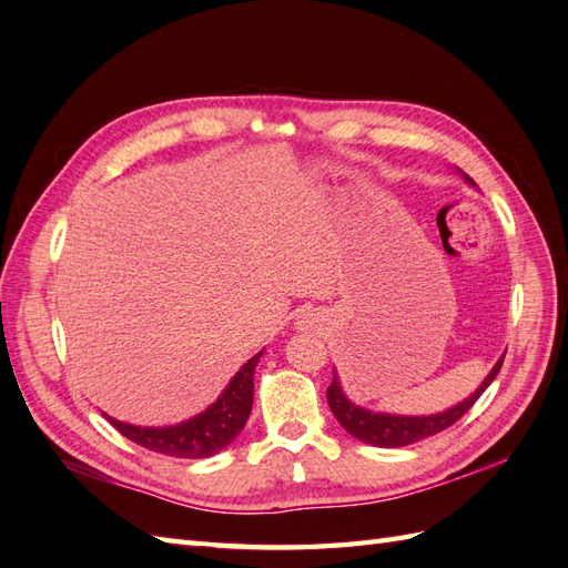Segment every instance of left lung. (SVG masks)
Here are the masks:
<instances>
[{"instance_id": "1", "label": "left lung", "mask_w": 568, "mask_h": 568, "mask_svg": "<svg viewBox=\"0 0 568 568\" xmlns=\"http://www.w3.org/2000/svg\"><path fill=\"white\" fill-rule=\"evenodd\" d=\"M464 180L476 186V182L469 175H464ZM503 363H505V355L497 359L495 367L484 379V384H480L467 400H462L459 405L448 407L445 412H438V415L407 417V415H386V412H372V409L359 407L346 398V393H343V388H341L336 369H334V379H332L329 388H326V403H329L338 424L346 428L353 438L376 445V448H405V445H412V443L445 432V428L453 426L464 415V412H469V407L480 398V393H484L493 384Z\"/></svg>"}]
</instances>
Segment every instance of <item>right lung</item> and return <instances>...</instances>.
I'll use <instances>...</instances> for the list:
<instances>
[{"label": "right lung", "mask_w": 568, "mask_h": 568, "mask_svg": "<svg viewBox=\"0 0 568 568\" xmlns=\"http://www.w3.org/2000/svg\"><path fill=\"white\" fill-rule=\"evenodd\" d=\"M263 351L253 355L248 363L239 369L227 388L220 393V398L203 409L201 415L186 419L175 426H134L118 422L109 417V422L118 428L120 434L130 438L132 443L142 445L146 450L161 453L168 457L180 459H201L211 457L227 445L242 432L251 407H253V372Z\"/></svg>", "instance_id": "add662e5"}]
</instances>
